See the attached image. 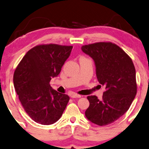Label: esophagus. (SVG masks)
<instances>
[{"label":"esophagus","mask_w":149,"mask_h":149,"mask_svg":"<svg viewBox=\"0 0 149 149\" xmlns=\"http://www.w3.org/2000/svg\"><path fill=\"white\" fill-rule=\"evenodd\" d=\"M70 96L72 98H80V97H81V95L77 94V93H72Z\"/></svg>","instance_id":"obj_1"}]
</instances>
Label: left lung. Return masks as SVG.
<instances>
[{
    "label": "left lung",
    "instance_id": "1",
    "mask_svg": "<svg viewBox=\"0 0 149 149\" xmlns=\"http://www.w3.org/2000/svg\"><path fill=\"white\" fill-rule=\"evenodd\" d=\"M81 50L94 61L97 80L106 88L102 100L88 96L85 115L97 125L111 124L128 111L136 95L135 66L122 48L110 42L83 45Z\"/></svg>",
    "mask_w": 149,
    "mask_h": 149
}]
</instances>
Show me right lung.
I'll return each mask as SVG.
<instances>
[{
    "label": "right lung",
    "instance_id": "obj_1",
    "mask_svg": "<svg viewBox=\"0 0 149 149\" xmlns=\"http://www.w3.org/2000/svg\"><path fill=\"white\" fill-rule=\"evenodd\" d=\"M72 49L56 44L37 45L26 53L15 70L16 92L25 112L36 123L54 124L65 109L68 95L52 89L49 81L59 74Z\"/></svg>",
    "mask_w": 149,
    "mask_h": 149
}]
</instances>
